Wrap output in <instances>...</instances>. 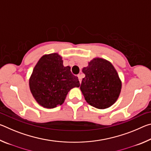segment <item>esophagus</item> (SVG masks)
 Here are the masks:
<instances>
[{
	"mask_svg": "<svg viewBox=\"0 0 151 151\" xmlns=\"http://www.w3.org/2000/svg\"><path fill=\"white\" fill-rule=\"evenodd\" d=\"M77 77H78V78L79 82H80V83H81V80H82L81 75H77Z\"/></svg>",
	"mask_w": 151,
	"mask_h": 151,
	"instance_id": "obj_1",
	"label": "esophagus"
}]
</instances>
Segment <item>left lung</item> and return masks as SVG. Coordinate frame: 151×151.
<instances>
[{
    "instance_id": "obj_1",
    "label": "left lung",
    "mask_w": 151,
    "mask_h": 151,
    "mask_svg": "<svg viewBox=\"0 0 151 151\" xmlns=\"http://www.w3.org/2000/svg\"><path fill=\"white\" fill-rule=\"evenodd\" d=\"M81 91L86 101L99 109H105L115 103L121 93L122 81L110 61L96 57L83 68Z\"/></svg>"
}]
</instances>
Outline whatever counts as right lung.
Instances as JSON below:
<instances>
[{"label": "right lung", "mask_w": 151, "mask_h": 151, "mask_svg": "<svg viewBox=\"0 0 151 151\" xmlns=\"http://www.w3.org/2000/svg\"><path fill=\"white\" fill-rule=\"evenodd\" d=\"M79 86L78 78L71 73L69 66L63 65V57L57 52L40 57L29 78L32 96L47 109L63 104L68 92Z\"/></svg>", "instance_id": "add662e5"}]
</instances>
